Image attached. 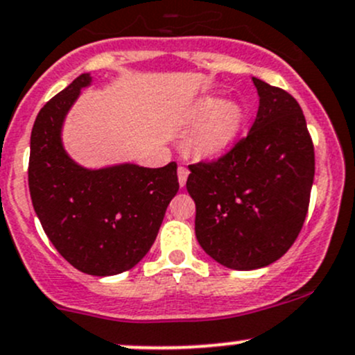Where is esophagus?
<instances>
[{"label":"esophagus","instance_id":"1","mask_svg":"<svg viewBox=\"0 0 355 355\" xmlns=\"http://www.w3.org/2000/svg\"><path fill=\"white\" fill-rule=\"evenodd\" d=\"M189 168L187 166H178V184H180V187H184L185 182H187L189 178Z\"/></svg>","mask_w":355,"mask_h":355}]
</instances>
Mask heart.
<instances>
[{"mask_svg": "<svg viewBox=\"0 0 355 355\" xmlns=\"http://www.w3.org/2000/svg\"><path fill=\"white\" fill-rule=\"evenodd\" d=\"M193 119H202L189 137V148L200 158H216L234 144L245 122L243 107L233 100L202 96L193 105Z\"/></svg>", "mask_w": 355, "mask_h": 355, "instance_id": "heart-1", "label": "heart"}]
</instances>
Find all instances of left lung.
Masks as SVG:
<instances>
[{"instance_id":"obj_1","label":"left lung","mask_w":355,"mask_h":355,"mask_svg":"<svg viewBox=\"0 0 355 355\" xmlns=\"http://www.w3.org/2000/svg\"><path fill=\"white\" fill-rule=\"evenodd\" d=\"M259 112L248 136L212 163L190 165L196 236L233 270L274 263L303 227L315 178V149L300 103L252 78Z\"/></svg>"}]
</instances>
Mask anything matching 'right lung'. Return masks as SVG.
I'll return each instance as SVG.
<instances>
[{"label": "right lung", "mask_w": 355, "mask_h": 355, "mask_svg": "<svg viewBox=\"0 0 355 355\" xmlns=\"http://www.w3.org/2000/svg\"><path fill=\"white\" fill-rule=\"evenodd\" d=\"M92 81L89 73L80 74L40 109L30 136L28 189L55 250L78 270L107 277L144 259L178 192V178L173 162L162 168H87L71 158L62 128Z\"/></svg>", "instance_id": "obj_1"}]
</instances>
